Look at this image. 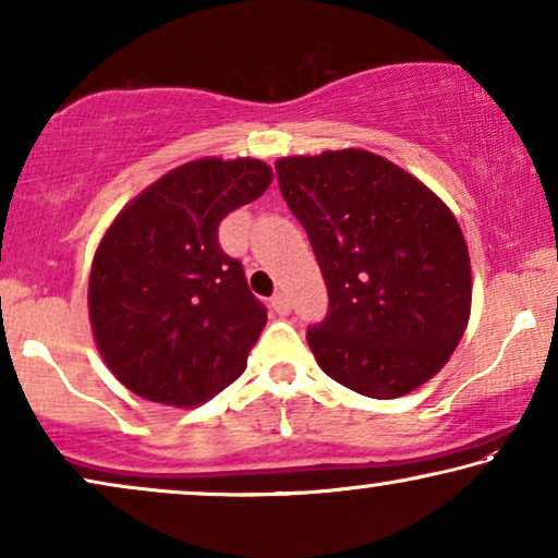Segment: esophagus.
Instances as JSON below:
<instances>
[{
	"label": "esophagus",
	"instance_id": "1",
	"mask_svg": "<svg viewBox=\"0 0 558 558\" xmlns=\"http://www.w3.org/2000/svg\"><path fill=\"white\" fill-rule=\"evenodd\" d=\"M271 307H274V312H277V315H289V312H292V302H289V296L287 294H274L271 296Z\"/></svg>",
	"mask_w": 558,
	"mask_h": 558
}]
</instances>
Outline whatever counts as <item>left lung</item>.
Segmentation results:
<instances>
[{
  "mask_svg": "<svg viewBox=\"0 0 558 558\" xmlns=\"http://www.w3.org/2000/svg\"><path fill=\"white\" fill-rule=\"evenodd\" d=\"M277 178L330 294L325 323L307 332L319 368L371 399L416 391L470 319V254L454 213L365 149L281 157Z\"/></svg>",
  "mask_w": 558,
  "mask_h": 558,
  "instance_id": "obj_1",
  "label": "left lung"
}]
</instances>
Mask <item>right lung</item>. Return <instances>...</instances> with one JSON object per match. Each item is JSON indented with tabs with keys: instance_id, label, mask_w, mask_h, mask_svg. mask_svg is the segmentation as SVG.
Segmentation results:
<instances>
[{
	"instance_id": "add662e5",
	"label": "right lung",
	"mask_w": 558,
	"mask_h": 558,
	"mask_svg": "<svg viewBox=\"0 0 558 558\" xmlns=\"http://www.w3.org/2000/svg\"><path fill=\"white\" fill-rule=\"evenodd\" d=\"M254 157H201L132 197L98 243L88 319L98 353L129 391L201 407L246 371L266 325L218 226L271 185Z\"/></svg>"
}]
</instances>
